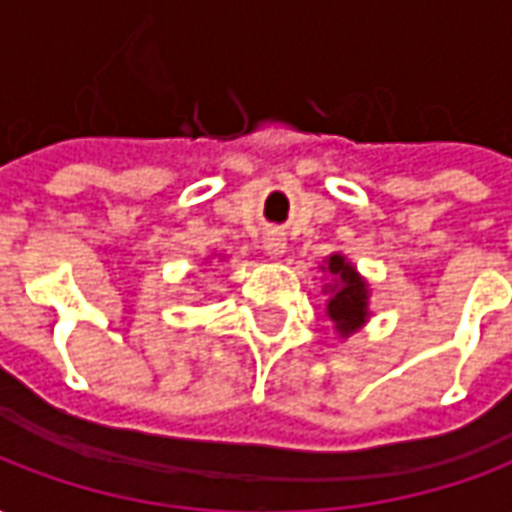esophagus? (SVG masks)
<instances>
[{
	"instance_id": "esophagus-1",
	"label": "esophagus",
	"mask_w": 512,
	"mask_h": 512,
	"mask_svg": "<svg viewBox=\"0 0 512 512\" xmlns=\"http://www.w3.org/2000/svg\"><path fill=\"white\" fill-rule=\"evenodd\" d=\"M263 249H266V255L282 257L285 255V249H288V241H285V235L282 233H268L266 241H263Z\"/></svg>"
}]
</instances>
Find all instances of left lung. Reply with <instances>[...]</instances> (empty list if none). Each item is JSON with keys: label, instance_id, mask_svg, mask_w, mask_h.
<instances>
[{"label": "left lung", "instance_id": "1", "mask_svg": "<svg viewBox=\"0 0 512 512\" xmlns=\"http://www.w3.org/2000/svg\"><path fill=\"white\" fill-rule=\"evenodd\" d=\"M321 268L334 277L332 285H326V290L332 293V299L326 304V312H329V318L334 321V329L340 332V337H351L365 326L367 315H370L367 312V299H370L367 282L359 277V271L340 252L326 257V266Z\"/></svg>", "mask_w": 512, "mask_h": 512}]
</instances>
